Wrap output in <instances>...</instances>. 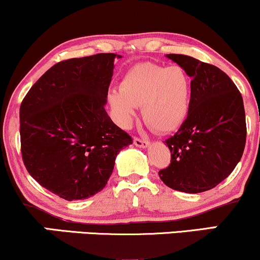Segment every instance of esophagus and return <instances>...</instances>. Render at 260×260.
I'll use <instances>...</instances> for the list:
<instances>
[{
    "label": "esophagus",
    "mask_w": 260,
    "mask_h": 260,
    "mask_svg": "<svg viewBox=\"0 0 260 260\" xmlns=\"http://www.w3.org/2000/svg\"><path fill=\"white\" fill-rule=\"evenodd\" d=\"M133 143H134V145H136V147H139V148H148L149 144H150L148 140L137 138V137L133 139Z\"/></svg>",
    "instance_id": "obj_1"
}]
</instances>
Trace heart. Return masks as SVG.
Instances as JSON below:
<instances>
[{"instance_id": "b5f03b06", "label": "heart", "mask_w": 260, "mask_h": 260, "mask_svg": "<svg viewBox=\"0 0 260 260\" xmlns=\"http://www.w3.org/2000/svg\"><path fill=\"white\" fill-rule=\"evenodd\" d=\"M190 100V82L180 66L143 62L122 77L120 90L109 95L110 105L122 127L128 128L142 106L145 123L157 133L174 132L186 120Z\"/></svg>"}]
</instances>
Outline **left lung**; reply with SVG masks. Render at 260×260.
<instances>
[{
    "label": "left lung",
    "mask_w": 260,
    "mask_h": 260,
    "mask_svg": "<svg viewBox=\"0 0 260 260\" xmlns=\"http://www.w3.org/2000/svg\"><path fill=\"white\" fill-rule=\"evenodd\" d=\"M166 57L192 80L186 120L165 140L171 164L159 176L175 190L205 192L225 180L242 157L247 136L242 95L216 66L186 55L169 53Z\"/></svg>",
    "instance_id": "1"
}]
</instances>
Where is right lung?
<instances>
[{
    "mask_svg": "<svg viewBox=\"0 0 260 260\" xmlns=\"http://www.w3.org/2000/svg\"><path fill=\"white\" fill-rule=\"evenodd\" d=\"M116 53L61 61L46 71L20 104V150L30 176L66 201L106 186L115 159L132 144L105 104Z\"/></svg>",
    "mask_w": 260,
    "mask_h": 260,
    "instance_id": "obj_1",
    "label": "right lung"
}]
</instances>
